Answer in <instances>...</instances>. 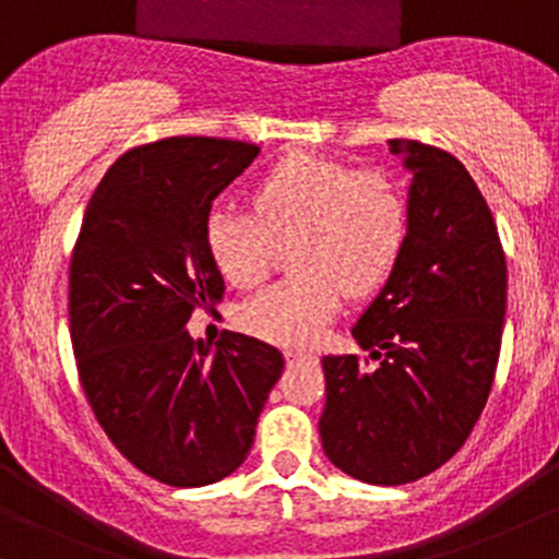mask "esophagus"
<instances>
[{"label": "esophagus", "instance_id": "34e87169", "mask_svg": "<svg viewBox=\"0 0 559 559\" xmlns=\"http://www.w3.org/2000/svg\"><path fill=\"white\" fill-rule=\"evenodd\" d=\"M309 357V354L301 352V349H285V359L287 362H301V359Z\"/></svg>", "mask_w": 559, "mask_h": 559}]
</instances>
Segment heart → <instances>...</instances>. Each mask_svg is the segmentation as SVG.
<instances>
[{
	"label": "heart",
	"mask_w": 559,
	"mask_h": 559,
	"mask_svg": "<svg viewBox=\"0 0 559 559\" xmlns=\"http://www.w3.org/2000/svg\"><path fill=\"white\" fill-rule=\"evenodd\" d=\"M407 231L400 186L381 170L296 154L253 189V210L215 205L205 218L210 261L234 287H253L272 266L274 239L290 242V277L239 309L248 333L309 346L338 311L344 293L376 287L397 261Z\"/></svg>",
	"instance_id": "1"
}]
</instances>
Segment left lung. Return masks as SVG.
Here are the masks:
<instances>
[{
  "mask_svg": "<svg viewBox=\"0 0 559 559\" xmlns=\"http://www.w3.org/2000/svg\"><path fill=\"white\" fill-rule=\"evenodd\" d=\"M407 183V231L378 296L352 328L376 365L328 354L322 448L370 485H405L466 442L493 386L507 261L477 183L453 154L389 141Z\"/></svg>",
  "mask_w": 559,
  "mask_h": 559,
  "instance_id": "1",
  "label": "left lung"
}]
</instances>
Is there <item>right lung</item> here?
Masks as SVG:
<instances>
[{
  "label": "right lung",
  "instance_id": "right-lung-1",
  "mask_svg": "<svg viewBox=\"0 0 559 559\" xmlns=\"http://www.w3.org/2000/svg\"><path fill=\"white\" fill-rule=\"evenodd\" d=\"M258 154L200 135L133 148L95 189L71 258V344L90 407L130 464L173 488L242 466L285 368L250 335L210 346L186 330L226 290L205 248L207 213Z\"/></svg>",
  "mask_w": 559,
  "mask_h": 559
}]
</instances>
